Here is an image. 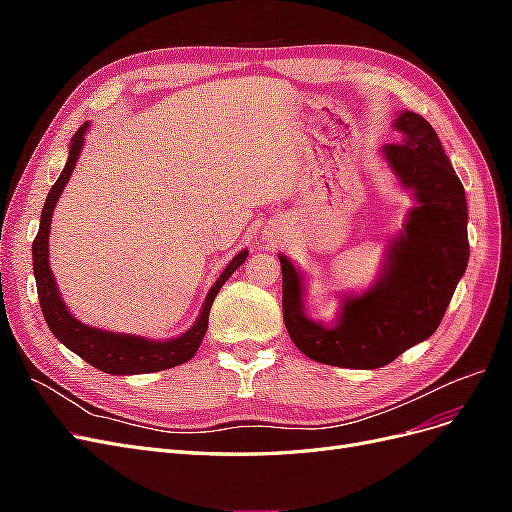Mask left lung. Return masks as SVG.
Listing matches in <instances>:
<instances>
[{
  "label": "left lung",
  "mask_w": 512,
  "mask_h": 512,
  "mask_svg": "<svg viewBox=\"0 0 512 512\" xmlns=\"http://www.w3.org/2000/svg\"><path fill=\"white\" fill-rule=\"evenodd\" d=\"M399 143L382 156L399 183L414 192L404 230L391 241L378 282L344 297L333 327L307 318L303 280L286 256L282 307L288 335L305 356L324 365L378 369L436 333L470 258L466 192L440 138L412 111L395 119Z\"/></svg>",
  "instance_id": "left-lung-1"
}]
</instances>
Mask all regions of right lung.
Instances as JSON below:
<instances>
[{
    "instance_id": "1",
    "label": "right lung",
    "mask_w": 512,
    "mask_h": 512,
    "mask_svg": "<svg viewBox=\"0 0 512 512\" xmlns=\"http://www.w3.org/2000/svg\"><path fill=\"white\" fill-rule=\"evenodd\" d=\"M87 130H89V123H83V126L72 136L68 162L64 170H61V175L55 181L49 196H46V203L40 215V230L32 245L34 277H36L38 301L42 307L44 320L61 344H64L68 350H72L74 354H79L81 359L87 361L89 365L104 371V374H113V376L151 374V371H162L168 367L188 363L200 348V342H203V337L207 333L213 299L218 297V292L226 284L228 277L243 265V260L247 258V250H241L228 262V267L222 271L218 282L211 286L205 305L200 309V316L194 322V327L179 337L156 342V339H145L138 335L113 333V331H104L96 327H87V324H83L81 320H76L68 312L66 303L61 301L59 290L55 286V277L49 267V232H51L53 209L57 205L61 192L66 188V183L76 166V160L81 156Z\"/></svg>"
}]
</instances>
